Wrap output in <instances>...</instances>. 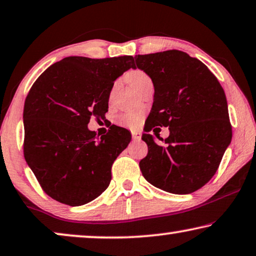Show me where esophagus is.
<instances>
[{"instance_id": "esophagus-1", "label": "esophagus", "mask_w": 256, "mask_h": 256, "mask_svg": "<svg viewBox=\"0 0 256 256\" xmlns=\"http://www.w3.org/2000/svg\"><path fill=\"white\" fill-rule=\"evenodd\" d=\"M132 140H140L142 136H140V132H132Z\"/></svg>"}]
</instances>
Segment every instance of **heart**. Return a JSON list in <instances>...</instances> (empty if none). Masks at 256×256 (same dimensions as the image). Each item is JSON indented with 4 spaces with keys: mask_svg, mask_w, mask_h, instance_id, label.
Returning a JSON list of instances; mask_svg holds the SVG:
<instances>
[{
    "mask_svg": "<svg viewBox=\"0 0 256 256\" xmlns=\"http://www.w3.org/2000/svg\"><path fill=\"white\" fill-rule=\"evenodd\" d=\"M126 78H127L129 84H130L137 92H140V90H142V88L146 86V84L151 83L150 76L148 75L146 72H143V70H140V69H135V70H132V72H129L127 74V76H126ZM116 83L113 85L112 90H110V98H112L113 94L116 92ZM142 119H143L142 113L126 112V113L119 114L116 118V121H118V124L121 126L135 129L140 124Z\"/></svg>",
    "mask_w": 256,
    "mask_h": 256,
    "instance_id": "1",
    "label": "heart"
}]
</instances>
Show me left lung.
Masks as SVG:
<instances>
[{
  "label": "left lung",
  "instance_id": "obj_1",
  "mask_svg": "<svg viewBox=\"0 0 256 256\" xmlns=\"http://www.w3.org/2000/svg\"><path fill=\"white\" fill-rule=\"evenodd\" d=\"M134 58L154 86L146 132L142 135L148 154L140 162V171L159 190L190 194L214 176L231 143L225 92L208 66L184 52L172 50ZM156 125L170 129L165 147L147 134Z\"/></svg>",
  "mask_w": 256,
  "mask_h": 256
}]
</instances>
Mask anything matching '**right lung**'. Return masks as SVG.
Listing matches in <instances>:
<instances>
[{
	"instance_id": "add662e5",
	"label": "right lung",
	"mask_w": 256,
	"mask_h": 256,
	"mask_svg": "<svg viewBox=\"0 0 256 256\" xmlns=\"http://www.w3.org/2000/svg\"><path fill=\"white\" fill-rule=\"evenodd\" d=\"M136 68L130 55L69 56L33 83L24 104V157L42 190L55 201L83 206L106 190L114 160L132 140L113 126L106 135L88 130L105 119L114 80Z\"/></svg>"
}]
</instances>
